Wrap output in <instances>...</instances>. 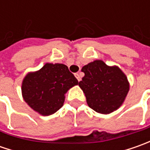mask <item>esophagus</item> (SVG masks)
Returning <instances> with one entry per match:
<instances>
[{
	"label": "esophagus",
	"mask_w": 150,
	"mask_h": 150,
	"mask_svg": "<svg viewBox=\"0 0 150 150\" xmlns=\"http://www.w3.org/2000/svg\"><path fill=\"white\" fill-rule=\"evenodd\" d=\"M75 77L77 78V79L78 80V82L81 81V77H80V74H79V73H75Z\"/></svg>",
	"instance_id": "34e87169"
}]
</instances>
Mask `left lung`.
<instances>
[{
    "label": "left lung",
    "mask_w": 150,
    "mask_h": 150,
    "mask_svg": "<svg viewBox=\"0 0 150 150\" xmlns=\"http://www.w3.org/2000/svg\"><path fill=\"white\" fill-rule=\"evenodd\" d=\"M82 71L85 75L78 85L91 108L108 114L122 106L129 91V83L118 66H108L103 61L95 60L83 67Z\"/></svg>",
    "instance_id": "8db88e82"
}]
</instances>
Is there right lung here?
<instances>
[{"label": "right lung", "mask_w": 150, "mask_h": 150, "mask_svg": "<svg viewBox=\"0 0 150 150\" xmlns=\"http://www.w3.org/2000/svg\"><path fill=\"white\" fill-rule=\"evenodd\" d=\"M78 81L62 63H46L29 72L22 80L21 94L27 105L42 116L52 115L62 107L65 94Z\"/></svg>", "instance_id": "right-lung-1"}]
</instances>
